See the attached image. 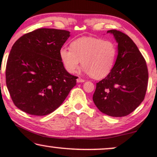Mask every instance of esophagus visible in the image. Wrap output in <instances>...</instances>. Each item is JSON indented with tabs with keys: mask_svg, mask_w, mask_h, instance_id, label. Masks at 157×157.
<instances>
[{
	"mask_svg": "<svg viewBox=\"0 0 157 157\" xmlns=\"http://www.w3.org/2000/svg\"><path fill=\"white\" fill-rule=\"evenodd\" d=\"M77 82H85V80L84 79L80 78V77H78V78L77 79Z\"/></svg>",
	"mask_w": 157,
	"mask_h": 157,
	"instance_id": "34e87169",
	"label": "esophagus"
}]
</instances>
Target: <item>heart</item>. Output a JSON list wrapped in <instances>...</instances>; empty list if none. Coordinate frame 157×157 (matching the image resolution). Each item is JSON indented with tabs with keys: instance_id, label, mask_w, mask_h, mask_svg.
<instances>
[{
	"instance_id": "obj_1",
	"label": "heart",
	"mask_w": 157,
	"mask_h": 157,
	"mask_svg": "<svg viewBox=\"0 0 157 157\" xmlns=\"http://www.w3.org/2000/svg\"><path fill=\"white\" fill-rule=\"evenodd\" d=\"M60 50V60L68 73L76 72L80 62L83 71L94 79H102L111 72L117 55L113 41L100 37H82Z\"/></svg>"
}]
</instances>
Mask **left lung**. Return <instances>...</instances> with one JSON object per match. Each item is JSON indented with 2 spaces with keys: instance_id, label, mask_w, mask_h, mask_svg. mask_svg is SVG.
<instances>
[{
  "instance_id": "1",
  "label": "left lung",
  "mask_w": 157,
  "mask_h": 157,
  "mask_svg": "<svg viewBox=\"0 0 157 157\" xmlns=\"http://www.w3.org/2000/svg\"><path fill=\"white\" fill-rule=\"evenodd\" d=\"M118 43L116 63L107 77L97 83L93 101L102 113L115 117L130 114L143 101L148 82L146 61L127 35L112 29Z\"/></svg>"
}]
</instances>
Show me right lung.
Listing matches in <instances>:
<instances>
[{
  "label": "right lung",
  "mask_w": 157,
  "mask_h": 157,
  "mask_svg": "<svg viewBox=\"0 0 157 157\" xmlns=\"http://www.w3.org/2000/svg\"><path fill=\"white\" fill-rule=\"evenodd\" d=\"M70 36L66 30L38 29L14 44L6 67L7 89L16 107L45 116L63 102L77 77L65 69L60 50Z\"/></svg>",
  "instance_id": "add662e5"
}]
</instances>
